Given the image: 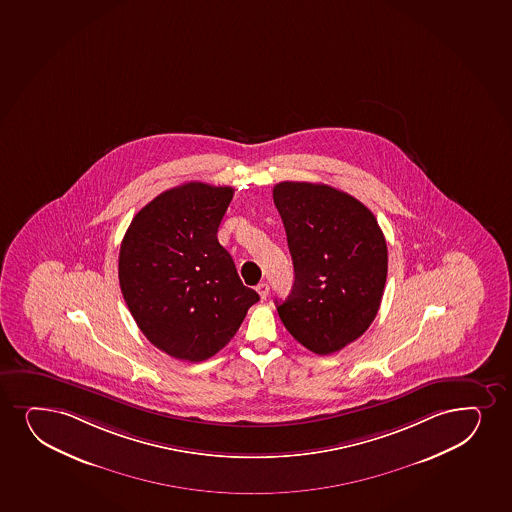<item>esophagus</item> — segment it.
Segmentation results:
<instances>
[{
	"label": "esophagus",
	"mask_w": 512,
	"mask_h": 512,
	"mask_svg": "<svg viewBox=\"0 0 512 512\" xmlns=\"http://www.w3.org/2000/svg\"><path fill=\"white\" fill-rule=\"evenodd\" d=\"M269 289L271 288H269V284L267 283H260L259 286H257V293H259L262 300H265V298L269 296Z\"/></svg>",
	"instance_id": "34e87169"
}]
</instances>
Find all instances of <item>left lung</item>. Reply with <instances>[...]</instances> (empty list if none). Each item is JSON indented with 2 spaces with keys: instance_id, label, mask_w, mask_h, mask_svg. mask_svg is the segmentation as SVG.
Masks as SVG:
<instances>
[{
  "instance_id": "8db88e82",
  "label": "left lung",
  "mask_w": 512,
  "mask_h": 512,
  "mask_svg": "<svg viewBox=\"0 0 512 512\" xmlns=\"http://www.w3.org/2000/svg\"><path fill=\"white\" fill-rule=\"evenodd\" d=\"M295 284L277 313L298 343L331 355L367 331L387 279V245L372 211L337 188L283 181L274 190Z\"/></svg>"
}]
</instances>
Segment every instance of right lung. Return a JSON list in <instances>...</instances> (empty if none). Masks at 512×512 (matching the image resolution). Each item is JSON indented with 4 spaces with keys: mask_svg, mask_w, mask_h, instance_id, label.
I'll list each match as a JSON object with an SVG mask.
<instances>
[{
    "mask_svg": "<svg viewBox=\"0 0 512 512\" xmlns=\"http://www.w3.org/2000/svg\"><path fill=\"white\" fill-rule=\"evenodd\" d=\"M233 192L200 181L166 190L137 212L121 241L118 277L128 310L176 360L216 355L260 300L217 241Z\"/></svg>",
    "mask_w": 512,
    "mask_h": 512,
    "instance_id": "1",
    "label": "right lung"
}]
</instances>
